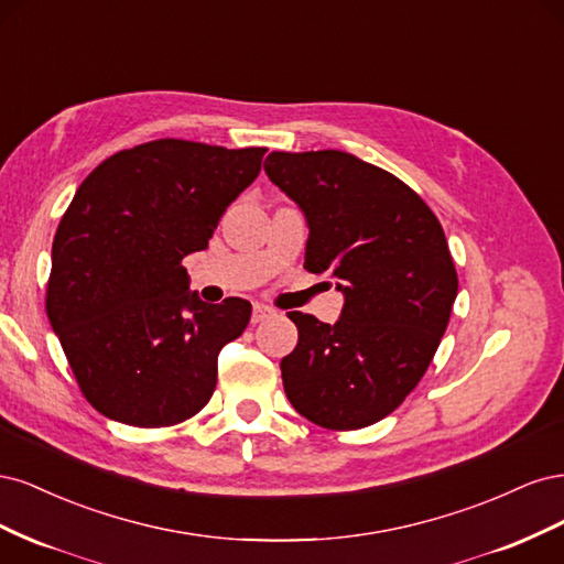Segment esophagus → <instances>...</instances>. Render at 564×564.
Masks as SVG:
<instances>
[{
    "instance_id": "obj_1",
    "label": "esophagus",
    "mask_w": 564,
    "mask_h": 564,
    "mask_svg": "<svg viewBox=\"0 0 564 564\" xmlns=\"http://www.w3.org/2000/svg\"><path fill=\"white\" fill-rule=\"evenodd\" d=\"M270 315H275V311L270 308V305H263V303H253V313H251V322H263L268 319Z\"/></svg>"
}]
</instances>
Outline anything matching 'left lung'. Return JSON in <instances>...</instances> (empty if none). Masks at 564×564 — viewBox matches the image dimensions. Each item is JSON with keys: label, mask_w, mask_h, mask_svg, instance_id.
<instances>
[{"label": "left lung", "mask_w": 564, "mask_h": 564, "mask_svg": "<svg viewBox=\"0 0 564 564\" xmlns=\"http://www.w3.org/2000/svg\"><path fill=\"white\" fill-rule=\"evenodd\" d=\"M263 169L308 224L303 268L344 294L334 324L286 313L299 344L280 362L284 392L322 429H365L416 388L447 329L458 278L445 232L412 187L348 152H270Z\"/></svg>", "instance_id": "1"}]
</instances>
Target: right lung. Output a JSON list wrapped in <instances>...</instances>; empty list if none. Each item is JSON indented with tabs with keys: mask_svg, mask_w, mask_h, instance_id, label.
I'll return each mask as SVG.
<instances>
[{
	"mask_svg": "<svg viewBox=\"0 0 564 564\" xmlns=\"http://www.w3.org/2000/svg\"><path fill=\"white\" fill-rule=\"evenodd\" d=\"M263 155L162 139L117 152L77 187L51 247L46 315L104 416L160 429L209 402L218 352L251 303H204L183 259L207 249Z\"/></svg>",
	"mask_w": 564,
	"mask_h": 564,
	"instance_id": "obj_1",
	"label": "right lung"
}]
</instances>
